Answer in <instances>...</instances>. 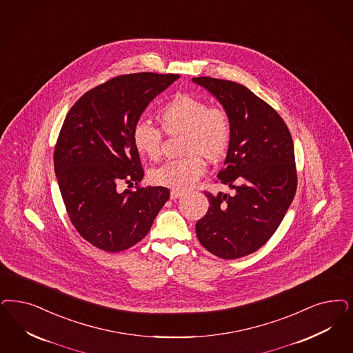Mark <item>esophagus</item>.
<instances>
[{
    "label": "esophagus",
    "instance_id": "1",
    "mask_svg": "<svg viewBox=\"0 0 353 353\" xmlns=\"http://www.w3.org/2000/svg\"><path fill=\"white\" fill-rule=\"evenodd\" d=\"M183 192H180V190H172L170 192V199H179L180 196H183Z\"/></svg>",
    "mask_w": 353,
    "mask_h": 353
}]
</instances>
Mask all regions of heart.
I'll return each mask as SVG.
<instances>
[{"mask_svg":"<svg viewBox=\"0 0 353 353\" xmlns=\"http://www.w3.org/2000/svg\"><path fill=\"white\" fill-rule=\"evenodd\" d=\"M163 130L168 134L183 133V154L150 172L154 185L173 190H186L199 180L205 170V160L218 161L224 157L231 141L230 116L221 107L208 105L202 97L179 94L158 112ZM132 142L135 151L150 160L161 152V133L148 122L134 125Z\"/></svg>","mask_w":353,"mask_h":353,"instance_id":"heart-1","label":"heart"}]
</instances>
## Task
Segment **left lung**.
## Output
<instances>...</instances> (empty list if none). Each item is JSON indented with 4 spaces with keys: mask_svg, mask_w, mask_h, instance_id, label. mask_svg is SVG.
<instances>
[{
    "mask_svg": "<svg viewBox=\"0 0 353 353\" xmlns=\"http://www.w3.org/2000/svg\"><path fill=\"white\" fill-rule=\"evenodd\" d=\"M231 121V141L218 179L234 194L205 193L210 207L195 224L199 243L224 259L254 253L278 230L297 188L291 133L266 101L245 85L198 77Z\"/></svg>",
    "mask_w": 353,
    "mask_h": 353,
    "instance_id": "left-lung-1",
    "label": "left lung"
}]
</instances>
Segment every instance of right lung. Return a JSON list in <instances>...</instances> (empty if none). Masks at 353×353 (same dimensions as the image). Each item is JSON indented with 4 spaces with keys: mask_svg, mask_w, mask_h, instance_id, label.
<instances>
[{
    "mask_svg": "<svg viewBox=\"0 0 353 353\" xmlns=\"http://www.w3.org/2000/svg\"><path fill=\"white\" fill-rule=\"evenodd\" d=\"M180 75H120L85 92L69 110L54 148V172L75 230L105 252H122L146 236L170 199L163 186L119 190L143 179L132 142L147 105Z\"/></svg>",
    "mask_w": 353,
    "mask_h": 353,
    "instance_id": "1",
    "label": "right lung"
}]
</instances>
